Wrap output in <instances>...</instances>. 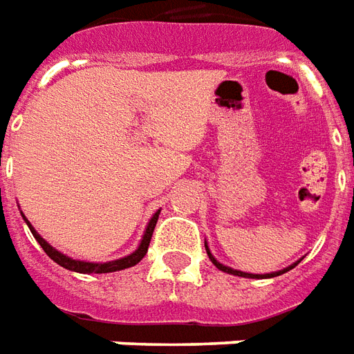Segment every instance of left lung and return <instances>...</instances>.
Returning <instances> with one entry per match:
<instances>
[{
	"label": "left lung",
	"mask_w": 354,
	"mask_h": 354,
	"mask_svg": "<svg viewBox=\"0 0 354 354\" xmlns=\"http://www.w3.org/2000/svg\"><path fill=\"white\" fill-rule=\"evenodd\" d=\"M205 252H207V257L212 259L213 265H215V267H217L219 270H223V272H229V274H236V277H245V278H272V277H278V274H284V272H288L290 269H293V267H295V265L299 263V261H297L295 265H292V267H288V269L280 270V272H272V274H248V272H242V270H234V269H230V267H225V265H221V263L217 261V259L213 257L212 253H209L207 245H205Z\"/></svg>",
	"instance_id": "obj_1"
}]
</instances>
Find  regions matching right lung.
<instances>
[{
    "label": "right lung",
    "instance_id": "add662e5",
    "mask_svg": "<svg viewBox=\"0 0 354 354\" xmlns=\"http://www.w3.org/2000/svg\"><path fill=\"white\" fill-rule=\"evenodd\" d=\"M158 215H160V212L154 213V217L150 219L149 227H147V232H145V236H142L141 240V245H139L131 255H127V257H122V259H116V261H109V263H85V261H76V259H70V257L62 255L61 252H57L55 248H51V245L47 244L44 238L39 236L36 230H34V227L30 225L28 219H26L24 215H22V217H24V221L28 223L30 230H32V234H34V238L37 240V244L44 248V252L51 257L53 261L59 263V265L64 267V269L74 270V272H84V274H91V272H95V274H102V272H116V270L129 269V267H133V265H137V263L141 261L142 257L147 255V252H149L150 238H152V232H154V227H156Z\"/></svg>",
    "mask_w": 354,
    "mask_h": 354
}]
</instances>
